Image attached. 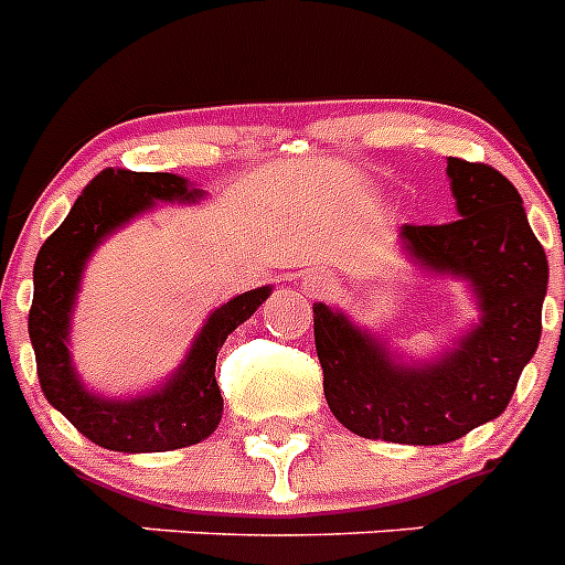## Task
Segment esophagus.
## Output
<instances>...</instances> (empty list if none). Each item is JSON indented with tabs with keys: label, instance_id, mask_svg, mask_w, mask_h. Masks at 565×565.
<instances>
[{
	"label": "esophagus",
	"instance_id": "esophagus-1",
	"mask_svg": "<svg viewBox=\"0 0 565 565\" xmlns=\"http://www.w3.org/2000/svg\"><path fill=\"white\" fill-rule=\"evenodd\" d=\"M306 286H308V291H313V294H328V291H333V279L328 277V274H311V277L306 279Z\"/></svg>",
	"mask_w": 565,
	"mask_h": 565
}]
</instances>
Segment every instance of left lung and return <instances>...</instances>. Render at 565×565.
Instances as JSON below:
<instances>
[{"instance_id": "left-lung-1", "label": "left lung", "mask_w": 565, "mask_h": 565, "mask_svg": "<svg viewBox=\"0 0 565 565\" xmlns=\"http://www.w3.org/2000/svg\"><path fill=\"white\" fill-rule=\"evenodd\" d=\"M458 221L402 226L418 266L467 279L481 319L433 362H402L342 311L313 306V342L333 416L362 438L450 444L507 411L541 342L546 252L498 169L447 158Z\"/></svg>"}]
</instances>
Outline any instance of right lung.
Masks as SVG:
<instances>
[{
	"label": "right lung",
	"instance_id": "obj_1",
	"mask_svg": "<svg viewBox=\"0 0 565 565\" xmlns=\"http://www.w3.org/2000/svg\"><path fill=\"white\" fill-rule=\"evenodd\" d=\"M201 198V189L189 186L181 174L104 169L39 248L28 317L39 384L47 402L104 450L167 452L212 436L223 416V396L214 379L217 351L271 294L268 286L254 288L217 308L194 337L181 367L154 391L135 398H104L84 387L70 356V317L89 254L115 228L127 226L158 201L194 203Z\"/></svg>",
	"mask_w": 565,
	"mask_h": 565
}]
</instances>
